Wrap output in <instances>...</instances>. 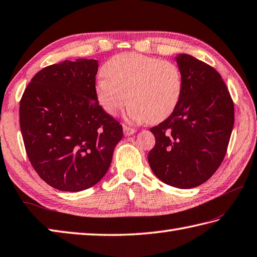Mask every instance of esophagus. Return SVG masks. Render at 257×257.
I'll return each mask as SVG.
<instances>
[{"mask_svg":"<svg viewBox=\"0 0 257 257\" xmlns=\"http://www.w3.org/2000/svg\"><path fill=\"white\" fill-rule=\"evenodd\" d=\"M136 133V129L127 127V125H123V134L124 136H132Z\"/></svg>","mask_w":257,"mask_h":257,"instance_id":"esophagus-1","label":"esophagus"}]
</instances>
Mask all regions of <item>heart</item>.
I'll return each instance as SVG.
<instances>
[{
	"instance_id": "heart-1",
	"label": "heart",
	"mask_w": 257,
	"mask_h": 257,
	"mask_svg": "<svg viewBox=\"0 0 257 257\" xmlns=\"http://www.w3.org/2000/svg\"><path fill=\"white\" fill-rule=\"evenodd\" d=\"M94 91L103 111L114 117L128 102L132 122H160L177 108L183 75L175 63L139 53H122L102 68Z\"/></svg>"
}]
</instances>
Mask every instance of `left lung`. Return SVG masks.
Listing matches in <instances>:
<instances>
[{
  "label": "left lung",
  "mask_w": 257,
  "mask_h": 257,
  "mask_svg": "<svg viewBox=\"0 0 257 257\" xmlns=\"http://www.w3.org/2000/svg\"><path fill=\"white\" fill-rule=\"evenodd\" d=\"M183 93L169 117L150 129L155 147L148 155L163 183L188 189L208 180L222 164L234 125V103L220 74L189 54L175 57Z\"/></svg>",
  "instance_id": "1"
}]
</instances>
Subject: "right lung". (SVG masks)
<instances>
[{"label":"right lung","instance_id":"right-lung-1","mask_svg":"<svg viewBox=\"0 0 257 257\" xmlns=\"http://www.w3.org/2000/svg\"><path fill=\"white\" fill-rule=\"evenodd\" d=\"M99 64L64 60L32 78L20 102V127L28 157L45 183L80 192L108 172L122 127L95 97Z\"/></svg>","mask_w":257,"mask_h":257}]
</instances>
